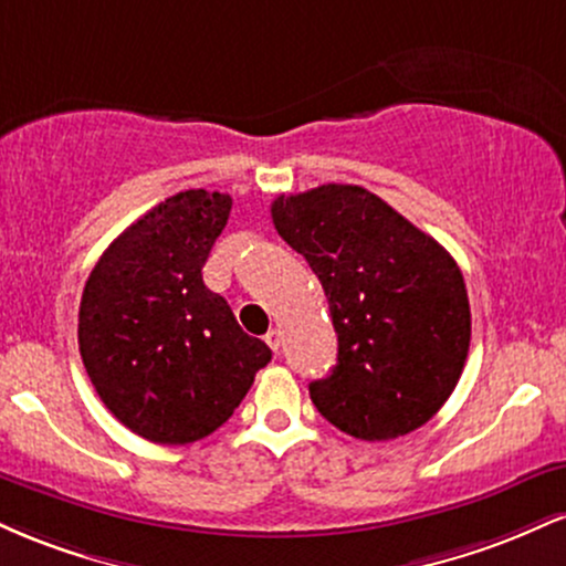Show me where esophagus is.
Wrapping results in <instances>:
<instances>
[{"mask_svg": "<svg viewBox=\"0 0 566 566\" xmlns=\"http://www.w3.org/2000/svg\"><path fill=\"white\" fill-rule=\"evenodd\" d=\"M265 343H269L271 350H279L282 348V333H279V329H269V333H265Z\"/></svg>", "mask_w": 566, "mask_h": 566, "instance_id": "34e87169", "label": "esophagus"}]
</instances>
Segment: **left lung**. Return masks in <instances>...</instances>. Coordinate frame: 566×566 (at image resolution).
Masks as SVG:
<instances>
[{
  "instance_id": "obj_1",
  "label": "left lung",
  "mask_w": 566,
  "mask_h": 566,
  "mask_svg": "<svg viewBox=\"0 0 566 566\" xmlns=\"http://www.w3.org/2000/svg\"><path fill=\"white\" fill-rule=\"evenodd\" d=\"M271 218L319 276L333 314L337 365L308 386L316 409L365 441L428 423L471 343L469 292L450 252L361 186L282 193Z\"/></svg>"
}]
</instances>
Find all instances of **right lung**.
<instances>
[{
    "mask_svg": "<svg viewBox=\"0 0 566 566\" xmlns=\"http://www.w3.org/2000/svg\"><path fill=\"white\" fill-rule=\"evenodd\" d=\"M229 212V193H175L122 231L84 284V369L108 412L154 444L210 437L271 361L201 279Z\"/></svg>",
    "mask_w": 566,
    "mask_h": 566,
    "instance_id": "right-lung-1",
    "label": "right lung"
}]
</instances>
